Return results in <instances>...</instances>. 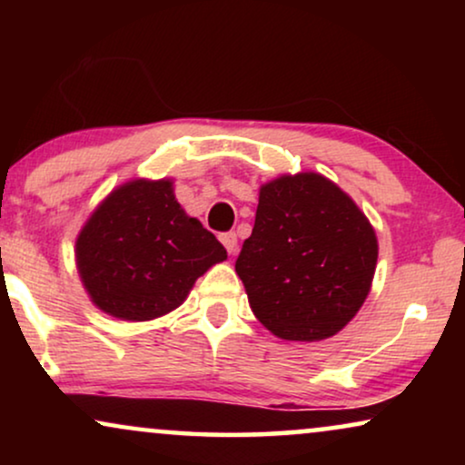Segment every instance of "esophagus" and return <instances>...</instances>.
I'll list each match as a JSON object with an SVG mask.
<instances>
[{
  "instance_id": "esophagus-1",
  "label": "esophagus",
  "mask_w": 465,
  "mask_h": 465,
  "mask_svg": "<svg viewBox=\"0 0 465 465\" xmlns=\"http://www.w3.org/2000/svg\"><path fill=\"white\" fill-rule=\"evenodd\" d=\"M220 241H222V245L226 247V252L231 253V256H232V253H237V247H239L237 234H234V232H224V234H222V237H220Z\"/></svg>"
}]
</instances>
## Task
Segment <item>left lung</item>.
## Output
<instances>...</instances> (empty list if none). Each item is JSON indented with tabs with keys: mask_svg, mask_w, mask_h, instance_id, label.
Wrapping results in <instances>:
<instances>
[{
	"mask_svg": "<svg viewBox=\"0 0 465 465\" xmlns=\"http://www.w3.org/2000/svg\"><path fill=\"white\" fill-rule=\"evenodd\" d=\"M377 258L364 212L328 177L307 171L260 186L252 237L234 271L269 332L315 342L341 332L361 309Z\"/></svg>",
	"mask_w": 465,
	"mask_h": 465,
	"instance_id": "obj_1",
	"label": "left lung"
}]
</instances>
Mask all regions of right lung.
<instances>
[{"label": "right lung", "instance_id": "obj_1", "mask_svg": "<svg viewBox=\"0 0 465 465\" xmlns=\"http://www.w3.org/2000/svg\"><path fill=\"white\" fill-rule=\"evenodd\" d=\"M224 260V247L183 212L167 177L114 188L75 239V266L93 304L124 322L171 313Z\"/></svg>", "mask_w": 465, "mask_h": 465}]
</instances>
